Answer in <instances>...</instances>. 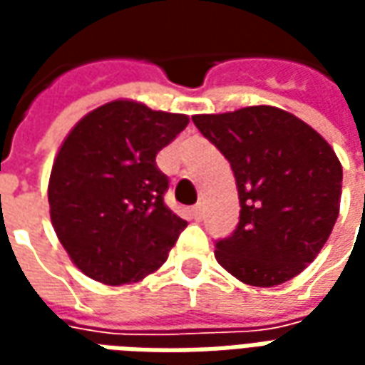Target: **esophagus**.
<instances>
[{
    "instance_id": "1",
    "label": "esophagus",
    "mask_w": 365,
    "mask_h": 365,
    "mask_svg": "<svg viewBox=\"0 0 365 365\" xmlns=\"http://www.w3.org/2000/svg\"><path fill=\"white\" fill-rule=\"evenodd\" d=\"M203 215H205V211H203V207L201 205H195L193 209H191V217H193L195 221H201V219H203Z\"/></svg>"
}]
</instances>
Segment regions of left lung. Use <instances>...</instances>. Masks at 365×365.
Returning <instances> with one entry per match:
<instances>
[{
  "instance_id": "left-lung-1",
  "label": "left lung",
  "mask_w": 365,
  "mask_h": 365,
  "mask_svg": "<svg viewBox=\"0 0 365 365\" xmlns=\"http://www.w3.org/2000/svg\"><path fill=\"white\" fill-rule=\"evenodd\" d=\"M191 119L230 162L240 199L237 229L215 245L217 262L248 285L289 282L317 258L338 219L342 166L332 146L272 105Z\"/></svg>"
}]
</instances>
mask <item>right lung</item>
Segmentation results:
<instances>
[{
    "label": "right lung",
    "mask_w": 365,
    "mask_h": 365,
    "mask_svg": "<svg viewBox=\"0 0 365 365\" xmlns=\"http://www.w3.org/2000/svg\"><path fill=\"white\" fill-rule=\"evenodd\" d=\"M187 123V115L117 99L88 113L64 138L48 182L51 221L88 277L125 285L166 262L187 222L164 203L168 175L156 154Z\"/></svg>",
    "instance_id": "obj_1"
}]
</instances>
